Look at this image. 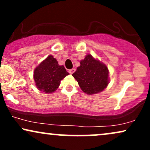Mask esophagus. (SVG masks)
Wrapping results in <instances>:
<instances>
[{
  "label": "esophagus",
  "instance_id": "34e87169",
  "mask_svg": "<svg viewBox=\"0 0 150 150\" xmlns=\"http://www.w3.org/2000/svg\"><path fill=\"white\" fill-rule=\"evenodd\" d=\"M75 71V68H72V69L68 70V73H69L70 74H73Z\"/></svg>",
  "mask_w": 150,
  "mask_h": 150
}]
</instances>
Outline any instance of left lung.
I'll return each mask as SVG.
<instances>
[{
	"label": "left lung",
	"instance_id": "obj_1",
	"mask_svg": "<svg viewBox=\"0 0 150 150\" xmlns=\"http://www.w3.org/2000/svg\"><path fill=\"white\" fill-rule=\"evenodd\" d=\"M81 89L87 94L101 92L108 84V70L104 63L87 55L73 74Z\"/></svg>",
	"mask_w": 150,
	"mask_h": 150
}]
</instances>
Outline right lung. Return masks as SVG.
<instances>
[{"label": "right lung", "instance_id": "obj_1", "mask_svg": "<svg viewBox=\"0 0 150 150\" xmlns=\"http://www.w3.org/2000/svg\"><path fill=\"white\" fill-rule=\"evenodd\" d=\"M69 73L63 65H59L56 58L48 56L34 72V79L38 89L45 93L56 91L63 80Z\"/></svg>", "mask_w": 150, "mask_h": 150}]
</instances>
